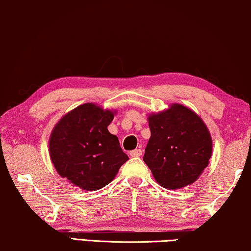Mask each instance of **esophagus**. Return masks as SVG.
<instances>
[{"label": "esophagus", "instance_id": "34e87169", "mask_svg": "<svg viewBox=\"0 0 251 251\" xmlns=\"http://www.w3.org/2000/svg\"><path fill=\"white\" fill-rule=\"evenodd\" d=\"M142 154V150L141 149H135L133 151H130V156L132 157H140Z\"/></svg>", "mask_w": 251, "mask_h": 251}]
</instances>
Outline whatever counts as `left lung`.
Segmentation results:
<instances>
[{
	"label": "left lung",
	"instance_id": "8db88e82",
	"mask_svg": "<svg viewBox=\"0 0 251 251\" xmlns=\"http://www.w3.org/2000/svg\"><path fill=\"white\" fill-rule=\"evenodd\" d=\"M151 137L143 160L156 181L166 189L191 184L208 166L211 156L210 134L199 116L184 105L149 117Z\"/></svg>",
	"mask_w": 251,
	"mask_h": 251
}]
</instances>
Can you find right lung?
<instances>
[{"label": "right lung", "instance_id": "1", "mask_svg": "<svg viewBox=\"0 0 251 251\" xmlns=\"http://www.w3.org/2000/svg\"><path fill=\"white\" fill-rule=\"evenodd\" d=\"M114 114L84 103L63 116L52 130L50 156L56 172L78 188L95 191L109 184L128 160L107 127Z\"/></svg>", "mask_w": 251, "mask_h": 251}]
</instances>
